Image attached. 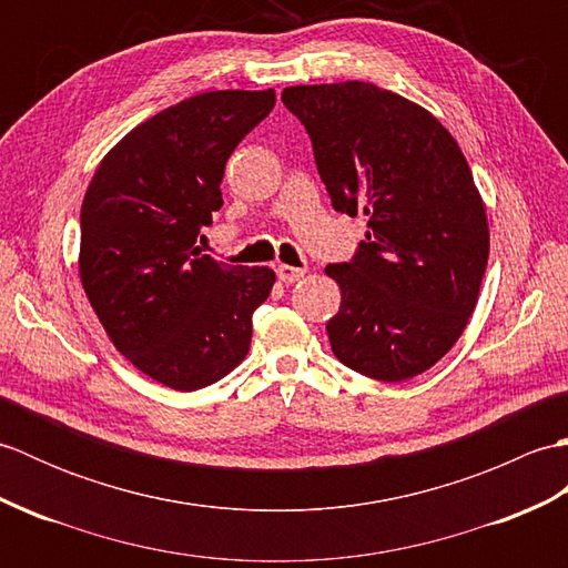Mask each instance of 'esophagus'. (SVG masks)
<instances>
[{"label":"esophagus","mask_w":568,"mask_h":568,"mask_svg":"<svg viewBox=\"0 0 568 568\" xmlns=\"http://www.w3.org/2000/svg\"><path fill=\"white\" fill-rule=\"evenodd\" d=\"M275 273H277V277H281L283 283H295V281H300V277H303L305 273H307V268H295V265H285V263H281L275 268Z\"/></svg>","instance_id":"1"}]
</instances>
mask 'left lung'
Instances as JSON below:
<instances>
[{"mask_svg":"<svg viewBox=\"0 0 568 568\" xmlns=\"http://www.w3.org/2000/svg\"><path fill=\"white\" fill-rule=\"evenodd\" d=\"M281 100L310 134L332 207L368 216L354 258L324 268L342 287L332 352L368 378H415L466 329L488 265L464 153L427 110L371 82L300 84Z\"/></svg>","mask_w":568,"mask_h":568,"instance_id":"8db88e82","label":"left lung"}]
</instances>
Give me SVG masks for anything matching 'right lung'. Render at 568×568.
<instances>
[{"mask_svg": "<svg viewBox=\"0 0 568 568\" xmlns=\"http://www.w3.org/2000/svg\"><path fill=\"white\" fill-rule=\"evenodd\" d=\"M273 90H216L131 129L104 155L80 212V277L116 352L173 390L234 371L275 283L200 253L224 204L229 155L271 114Z\"/></svg>", "mask_w": 568, "mask_h": 568, "instance_id": "right-lung-1", "label": "right lung"}]
</instances>
